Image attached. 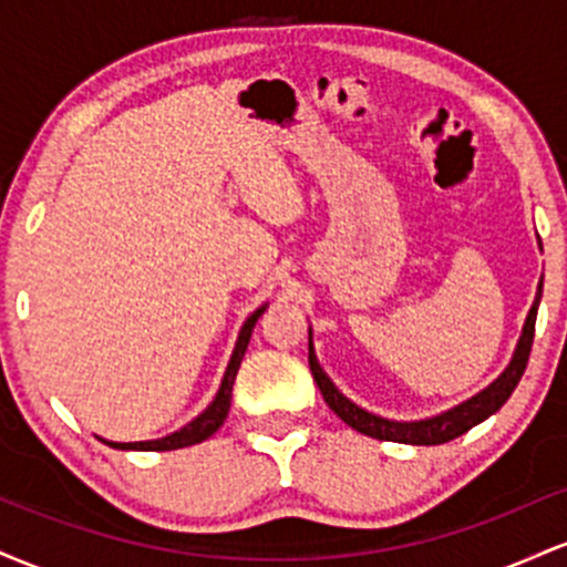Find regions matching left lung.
Segmentation results:
<instances>
[{
    "instance_id": "8db88e82",
    "label": "left lung",
    "mask_w": 567,
    "mask_h": 567,
    "mask_svg": "<svg viewBox=\"0 0 567 567\" xmlns=\"http://www.w3.org/2000/svg\"><path fill=\"white\" fill-rule=\"evenodd\" d=\"M542 290H544V277L538 282V292L536 301L530 306V315L525 320L523 336H519L517 349H514V357L509 362V368L498 375L485 392H480L472 400H466L464 405L447 410V413L434 415V419L426 421H410V424H402V421H389V419H379V415L368 413V410L357 408L354 402H349L338 389L333 386V381L322 373L320 362H317L315 351H311L309 343V368L311 375H315L317 386L328 402L330 410L349 424L357 432L368 434V437L383 440V442H405V445H442V442H451L455 437H461L464 432H470L472 426H477L480 421H485L487 415H493L496 410L509 400L514 389H517L519 379H523L525 368H528V357H530V347H533V333H536V315H538V301H542Z\"/></svg>"
}]
</instances>
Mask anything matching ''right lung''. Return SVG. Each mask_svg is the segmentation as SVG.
<instances>
[{
	"label": "right lung",
	"instance_id": "obj_1",
	"mask_svg": "<svg viewBox=\"0 0 567 567\" xmlns=\"http://www.w3.org/2000/svg\"><path fill=\"white\" fill-rule=\"evenodd\" d=\"M264 315V309H258L256 315L250 317L243 324V333L237 338V347H234V354H231V362L229 368H226V375L224 381H220V389L216 394V400L210 402V408L205 410V413L197 415V419L192 421V424H186L181 432L175 434H167V437L162 440H152V442H106L109 447H116V451H175V447H188V445H197V442L207 440L210 434H216L220 424L226 421V415H229V408H231V386H234V379H237V370H239V362H243L245 351H247V343H250V336H252V328H256L258 317Z\"/></svg>",
	"mask_w": 567,
	"mask_h": 567
}]
</instances>
